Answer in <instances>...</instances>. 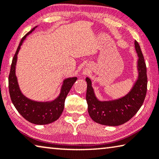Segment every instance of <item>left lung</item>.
Listing matches in <instances>:
<instances>
[{
  "label": "left lung",
  "mask_w": 159,
  "mask_h": 159,
  "mask_svg": "<svg viewBox=\"0 0 159 159\" xmlns=\"http://www.w3.org/2000/svg\"><path fill=\"white\" fill-rule=\"evenodd\" d=\"M137 54L138 77L132 89L127 95L119 99L101 101L95 96L92 81L86 78V101L88 111L91 119L98 124L119 126L125 124L135 115L144 101L147 90V66L139 44L134 42Z\"/></svg>",
  "instance_id": "left-lung-1"
}]
</instances>
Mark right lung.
Masks as SVG:
<instances>
[{
    "mask_svg": "<svg viewBox=\"0 0 159 159\" xmlns=\"http://www.w3.org/2000/svg\"><path fill=\"white\" fill-rule=\"evenodd\" d=\"M37 27L30 30L21 39L20 43L12 61L11 72L8 79V87L12 102L13 103L17 112L28 122L34 125H42L50 124L59 119L64 110L65 99L78 78L70 77L64 79L59 95L51 101H35L27 98L21 92L16 74L17 54L21 45L23 43L24 40L26 39L27 35L31 34Z\"/></svg>",
    "mask_w": 159,
    "mask_h": 159,
    "instance_id": "obj_1",
    "label": "right lung"
}]
</instances>
